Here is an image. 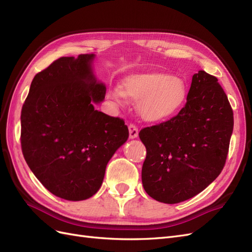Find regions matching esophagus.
<instances>
[{
	"label": "esophagus",
	"mask_w": 252,
	"mask_h": 252,
	"mask_svg": "<svg viewBox=\"0 0 252 252\" xmlns=\"http://www.w3.org/2000/svg\"><path fill=\"white\" fill-rule=\"evenodd\" d=\"M129 129V138L130 139H135L139 134V129L134 124H130L128 127Z\"/></svg>",
	"instance_id": "1"
}]
</instances>
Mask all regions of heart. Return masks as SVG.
I'll return each mask as SVG.
<instances>
[{
  "mask_svg": "<svg viewBox=\"0 0 252 252\" xmlns=\"http://www.w3.org/2000/svg\"><path fill=\"white\" fill-rule=\"evenodd\" d=\"M187 84L179 75L146 72L129 75L123 81V89L112 87L107 97L116 105H124L127 97L139 102L141 117L148 122L172 117L184 105Z\"/></svg>",
  "mask_w": 252,
  "mask_h": 252,
  "instance_id": "obj_1",
  "label": "heart"
}]
</instances>
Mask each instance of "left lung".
I'll use <instances>...</instances> for the list:
<instances>
[{"instance_id":"obj_1","label":"left lung","mask_w":252,"mask_h":252,"mask_svg":"<svg viewBox=\"0 0 252 252\" xmlns=\"http://www.w3.org/2000/svg\"><path fill=\"white\" fill-rule=\"evenodd\" d=\"M232 130L233 111L218 79L204 70L194 73L177 116L139 133L147 151L145 191L166 204L203 191L224 168Z\"/></svg>"}]
</instances>
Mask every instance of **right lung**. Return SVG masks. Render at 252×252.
Here are the masks:
<instances>
[{"instance_id":"add662e5","label":"right lung","mask_w":252,"mask_h":252,"mask_svg":"<svg viewBox=\"0 0 252 252\" xmlns=\"http://www.w3.org/2000/svg\"><path fill=\"white\" fill-rule=\"evenodd\" d=\"M94 55L63 57L36 73L21 112V146L30 170L67 201L100 189L107 163L129 135L120 118L94 107L105 98L91 63Z\"/></svg>"}]
</instances>
